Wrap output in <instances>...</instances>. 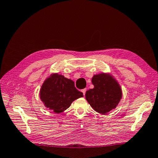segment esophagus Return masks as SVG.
Returning <instances> with one entry per match:
<instances>
[{
    "instance_id": "34e87169",
    "label": "esophagus",
    "mask_w": 158,
    "mask_h": 158,
    "mask_svg": "<svg viewBox=\"0 0 158 158\" xmlns=\"http://www.w3.org/2000/svg\"><path fill=\"white\" fill-rule=\"evenodd\" d=\"M81 92H82V93H83V94L85 96V92H86V89L85 88V89H81Z\"/></svg>"
}]
</instances>
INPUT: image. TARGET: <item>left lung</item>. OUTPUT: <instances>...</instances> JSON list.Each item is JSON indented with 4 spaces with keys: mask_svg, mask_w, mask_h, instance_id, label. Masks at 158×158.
I'll return each instance as SVG.
<instances>
[{
    "mask_svg": "<svg viewBox=\"0 0 158 158\" xmlns=\"http://www.w3.org/2000/svg\"><path fill=\"white\" fill-rule=\"evenodd\" d=\"M94 88L85 92V99L93 109L106 114L115 109L122 98V90L111 74L101 73L92 78Z\"/></svg>",
    "mask_w": 158,
    "mask_h": 158,
    "instance_id": "left-lung-1",
    "label": "left lung"
}]
</instances>
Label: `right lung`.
Returning a JSON list of instances; mask_svg holds the SVG:
<instances>
[{
  "label": "right lung",
  "instance_id": "1",
  "mask_svg": "<svg viewBox=\"0 0 158 158\" xmlns=\"http://www.w3.org/2000/svg\"><path fill=\"white\" fill-rule=\"evenodd\" d=\"M40 99L49 110L55 113L64 111L83 93L75 87L73 80L58 73H52L43 83L39 92Z\"/></svg>",
  "mask_w": 158,
  "mask_h": 158
}]
</instances>
